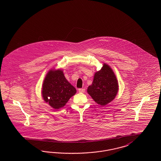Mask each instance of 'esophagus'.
Wrapping results in <instances>:
<instances>
[{"mask_svg": "<svg viewBox=\"0 0 161 161\" xmlns=\"http://www.w3.org/2000/svg\"><path fill=\"white\" fill-rule=\"evenodd\" d=\"M78 92L80 93H84L85 92V89H79Z\"/></svg>", "mask_w": 161, "mask_h": 161, "instance_id": "34e87169", "label": "esophagus"}]
</instances>
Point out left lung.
Listing matches in <instances>:
<instances>
[{
	"label": "left lung",
	"mask_w": 161,
	"mask_h": 161,
	"mask_svg": "<svg viewBox=\"0 0 161 161\" xmlns=\"http://www.w3.org/2000/svg\"><path fill=\"white\" fill-rule=\"evenodd\" d=\"M118 91V83L113 70L104 63L99 71L95 74L92 85L87 93L97 104L104 106L115 99Z\"/></svg>",
	"instance_id": "1"
}]
</instances>
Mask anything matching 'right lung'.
Wrapping results in <instances>:
<instances>
[{
	"label": "right lung",
	"mask_w": 161,
	"mask_h": 161,
	"mask_svg": "<svg viewBox=\"0 0 161 161\" xmlns=\"http://www.w3.org/2000/svg\"><path fill=\"white\" fill-rule=\"evenodd\" d=\"M76 92V89L69 83L60 69H51L46 74L42 94L51 107L55 109L63 107Z\"/></svg>",
	"instance_id": "right-lung-1"
}]
</instances>
